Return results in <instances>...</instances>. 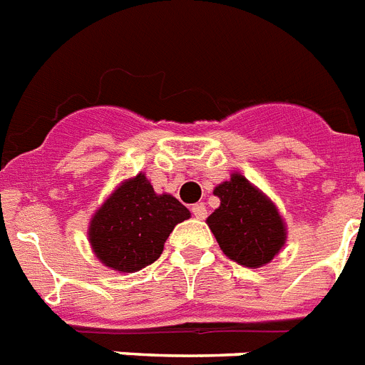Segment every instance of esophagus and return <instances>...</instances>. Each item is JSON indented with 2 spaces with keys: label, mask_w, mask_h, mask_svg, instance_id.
<instances>
[{
  "label": "esophagus",
  "mask_w": 365,
  "mask_h": 365,
  "mask_svg": "<svg viewBox=\"0 0 365 365\" xmlns=\"http://www.w3.org/2000/svg\"><path fill=\"white\" fill-rule=\"evenodd\" d=\"M192 214H194L197 220H205L207 217V207H205L203 203H197L192 207Z\"/></svg>",
  "instance_id": "1"
}]
</instances>
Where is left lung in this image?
I'll return each instance as SVG.
<instances>
[{
	"label": "left lung",
	"mask_w": 365,
	"mask_h": 365,
	"mask_svg": "<svg viewBox=\"0 0 365 365\" xmlns=\"http://www.w3.org/2000/svg\"><path fill=\"white\" fill-rule=\"evenodd\" d=\"M220 207L207 217L221 251L245 267L269 264L286 244V225L272 199L240 173L214 188Z\"/></svg>",
	"instance_id": "1"
}]
</instances>
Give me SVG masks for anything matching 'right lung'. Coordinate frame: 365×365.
Instances as JSON below:
<instances>
[{"mask_svg":"<svg viewBox=\"0 0 365 365\" xmlns=\"http://www.w3.org/2000/svg\"><path fill=\"white\" fill-rule=\"evenodd\" d=\"M190 210L170 194H155L144 173L123 180L90 220L92 251L120 273L140 272L157 260L177 223Z\"/></svg>","mask_w":365,"mask_h":365,"instance_id":"1","label":"right lung"}]
</instances>
